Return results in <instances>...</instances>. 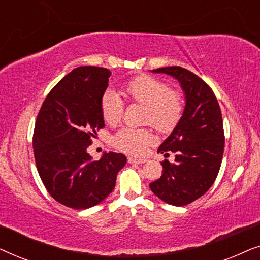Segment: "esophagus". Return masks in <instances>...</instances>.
Returning <instances> with one entry per match:
<instances>
[{
  "mask_svg": "<svg viewBox=\"0 0 260 260\" xmlns=\"http://www.w3.org/2000/svg\"><path fill=\"white\" fill-rule=\"evenodd\" d=\"M127 162L133 163V165H140V163H144L145 159L143 158H136V157H127Z\"/></svg>",
  "mask_w": 260,
  "mask_h": 260,
  "instance_id": "obj_1",
  "label": "esophagus"
}]
</instances>
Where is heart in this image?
Wrapping results in <instances>:
<instances>
[{
    "mask_svg": "<svg viewBox=\"0 0 260 260\" xmlns=\"http://www.w3.org/2000/svg\"><path fill=\"white\" fill-rule=\"evenodd\" d=\"M130 102L144 105L143 122L150 124L161 133H168L179 123L183 112V98L179 91L158 78L148 74L130 80L123 88ZM103 119L109 125H117L123 116V103L115 91L104 92L101 99ZM154 135L149 129L119 130L113 137V145L118 150L130 155H143L154 143Z\"/></svg>",
    "mask_w": 260,
    "mask_h": 260,
    "instance_id": "1",
    "label": "heart"
}]
</instances>
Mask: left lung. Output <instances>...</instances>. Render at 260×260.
Returning <instances> with one entry per match:
<instances>
[{"instance_id": "8db88e82", "label": "left lung", "mask_w": 260, "mask_h": 260, "mask_svg": "<svg viewBox=\"0 0 260 260\" xmlns=\"http://www.w3.org/2000/svg\"><path fill=\"white\" fill-rule=\"evenodd\" d=\"M180 81L186 95L182 117L159 145L158 152L175 162H161L163 174L149 184L156 197L173 206H186L201 198L218 176L222 161L225 135L221 110L212 88L190 71L180 66L152 70Z\"/></svg>"}]
</instances>
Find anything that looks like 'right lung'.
<instances>
[{
    "mask_svg": "<svg viewBox=\"0 0 260 260\" xmlns=\"http://www.w3.org/2000/svg\"><path fill=\"white\" fill-rule=\"evenodd\" d=\"M111 72L95 66L74 69L46 97L33 135L39 175L53 199L73 209L102 202L115 188L126 157L105 152L92 161L86 149L105 126L101 99Z\"/></svg>",
    "mask_w": 260,
    "mask_h": 260,
    "instance_id": "add662e5",
    "label": "right lung"
}]
</instances>
